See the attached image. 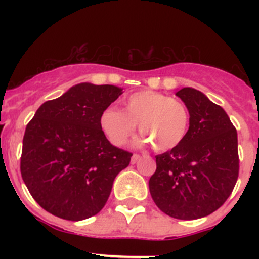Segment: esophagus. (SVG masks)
Listing matches in <instances>:
<instances>
[{"instance_id":"obj_1","label":"esophagus","mask_w":259,"mask_h":259,"mask_svg":"<svg viewBox=\"0 0 259 259\" xmlns=\"http://www.w3.org/2000/svg\"><path fill=\"white\" fill-rule=\"evenodd\" d=\"M139 159H140L139 154H134V155L132 156V160L130 161H132V164H135V163H138V160H139Z\"/></svg>"}]
</instances>
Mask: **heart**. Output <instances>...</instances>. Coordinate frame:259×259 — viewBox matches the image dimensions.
Instances as JSON below:
<instances>
[{
    "label": "heart",
    "instance_id": "heart-1",
    "mask_svg": "<svg viewBox=\"0 0 259 259\" xmlns=\"http://www.w3.org/2000/svg\"><path fill=\"white\" fill-rule=\"evenodd\" d=\"M122 111L106 108L100 115V127L114 145L126 144L137 124L143 135L139 143H153L164 151L183 143L189 129V111L177 99L158 91L143 90L122 100Z\"/></svg>",
    "mask_w": 259,
    "mask_h": 259
}]
</instances>
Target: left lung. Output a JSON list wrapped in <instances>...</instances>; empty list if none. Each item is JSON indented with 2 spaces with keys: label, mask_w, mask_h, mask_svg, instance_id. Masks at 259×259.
<instances>
[{
  "label": "left lung",
  "mask_w": 259,
  "mask_h": 259,
  "mask_svg": "<svg viewBox=\"0 0 259 259\" xmlns=\"http://www.w3.org/2000/svg\"><path fill=\"white\" fill-rule=\"evenodd\" d=\"M189 111L183 143L156 155L149 179L154 203L183 221L207 217L231 195L239 170L237 130L223 108L193 88L177 91Z\"/></svg>",
  "instance_id": "1"
}]
</instances>
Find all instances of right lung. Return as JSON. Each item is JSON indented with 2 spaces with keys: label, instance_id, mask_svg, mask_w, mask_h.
<instances>
[{
  "label": "right lung",
  "instance_id": "right-lung-1",
  "mask_svg": "<svg viewBox=\"0 0 259 259\" xmlns=\"http://www.w3.org/2000/svg\"><path fill=\"white\" fill-rule=\"evenodd\" d=\"M122 93L119 86L77 83L44 103L27 124L21 176L46 211L77 222L108 202L114 179L133 154L111 144L99 120Z\"/></svg>",
  "mask_w": 259,
  "mask_h": 259
}]
</instances>
